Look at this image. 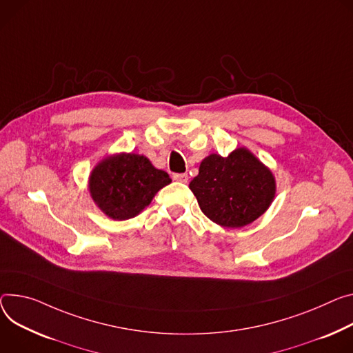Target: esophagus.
Masks as SVG:
<instances>
[{"mask_svg": "<svg viewBox=\"0 0 353 353\" xmlns=\"http://www.w3.org/2000/svg\"><path fill=\"white\" fill-rule=\"evenodd\" d=\"M173 179L176 180V181H179V183H187L188 181V176L185 174V173H181V174H174L173 176Z\"/></svg>", "mask_w": 353, "mask_h": 353, "instance_id": "obj_1", "label": "esophagus"}]
</instances>
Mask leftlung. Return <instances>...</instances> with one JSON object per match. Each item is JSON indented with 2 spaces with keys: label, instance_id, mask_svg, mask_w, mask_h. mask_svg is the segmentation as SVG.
Wrapping results in <instances>:
<instances>
[{
  "label": "left lung",
  "instance_id": "8db88e82",
  "mask_svg": "<svg viewBox=\"0 0 353 353\" xmlns=\"http://www.w3.org/2000/svg\"><path fill=\"white\" fill-rule=\"evenodd\" d=\"M190 190L201 211L215 223L242 228L270 207L276 194L273 173L246 148L227 157L207 156L191 180Z\"/></svg>",
  "mask_w": 353,
  "mask_h": 353
}]
</instances>
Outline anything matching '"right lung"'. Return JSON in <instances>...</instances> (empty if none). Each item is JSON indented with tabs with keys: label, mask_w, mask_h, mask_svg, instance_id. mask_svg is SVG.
Masks as SVG:
<instances>
[{
	"label": "right lung",
	"mask_w": 353,
	"mask_h": 353,
	"mask_svg": "<svg viewBox=\"0 0 353 353\" xmlns=\"http://www.w3.org/2000/svg\"><path fill=\"white\" fill-rule=\"evenodd\" d=\"M172 179L143 154L118 153L105 157L90 174L88 190L99 208L112 219L137 216Z\"/></svg>",
	"instance_id": "1"
}]
</instances>
